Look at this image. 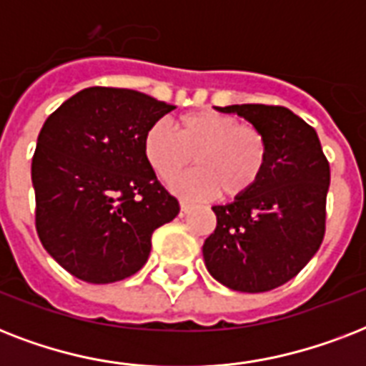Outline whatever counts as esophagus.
<instances>
[{
	"mask_svg": "<svg viewBox=\"0 0 366 366\" xmlns=\"http://www.w3.org/2000/svg\"><path fill=\"white\" fill-rule=\"evenodd\" d=\"M189 209H192V205H189V203H186V201H180V217H186Z\"/></svg>",
	"mask_w": 366,
	"mask_h": 366,
	"instance_id": "obj_1",
	"label": "esophagus"
}]
</instances>
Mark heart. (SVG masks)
<instances>
[{"label": "heart", "instance_id": "obj_1", "mask_svg": "<svg viewBox=\"0 0 366 366\" xmlns=\"http://www.w3.org/2000/svg\"><path fill=\"white\" fill-rule=\"evenodd\" d=\"M178 132L165 122L149 127L144 155L163 180L171 182L193 162L195 172L171 184L184 199H211L224 192L229 199L249 194L260 182L267 161V140L258 127L241 123L232 114L195 110L178 117Z\"/></svg>", "mask_w": 366, "mask_h": 366}]
</instances>
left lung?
<instances>
[{
  "label": "left lung",
  "mask_w": 366,
  "mask_h": 366,
  "mask_svg": "<svg viewBox=\"0 0 366 366\" xmlns=\"http://www.w3.org/2000/svg\"><path fill=\"white\" fill-rule=\"evenodd\" d=\"M220 112L244 117L267 140L260 182L234 203L212 207L217 228L203 244L212 277L239 292L277 289L304 269L323 243L329 159L315 129L267 104H235Z\"/></svg>",
  "instance_id": "left-lung-1"
}]
</instances>
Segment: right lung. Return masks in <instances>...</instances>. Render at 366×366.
Segmentation results:
<instances>
[{
	"label": "right lung",
	"instance_id": "obj_1",
	"mask_svg": "<svg viewBox=\"0 0 366 366\" xmlns=\"http://www.w3.org/2000/svg\"><path fill=\"white\" fill-rule=\"evenodd\" d=\"M177 106L131 89L89 87L47 117L31 159L36 229L74 277L137 273L152 234L180 211L144 155V137Z\"/></svg>",
	"mask_w": 366,
	"mask_h": 366
}]
</instances>
